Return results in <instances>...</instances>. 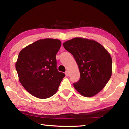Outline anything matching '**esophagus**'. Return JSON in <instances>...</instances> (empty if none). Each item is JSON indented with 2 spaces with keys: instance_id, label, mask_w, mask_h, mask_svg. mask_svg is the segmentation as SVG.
<instances>
[{
  "instance_id": "esophagus-1",
  "label": "esophagus",
  "mask_w": 129,
  "mask_h": 129,
  "mask_svg": "<svg viewBox=\"0 0 129 129\" xmlns=\"http://www.w3.org/2000/svg\"><path fill=\"white\" fill-rule=\"evenodd\" d=\"M65 75H66V76H69V72H68V71H65Z\"/></svg>"
}]
</instances>
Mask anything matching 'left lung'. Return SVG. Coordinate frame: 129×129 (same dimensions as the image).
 <instances>
[{
	"mask_svg": "<svg viewBox=\"0 0 129 129\" xmlns=\"http://www.w3.org/2000/svg\"><path fill=\"white\" fill-rule=\"evenodd\" d=\"M78 65L80 78L73 83L75 88L84 97L95 95L110 80L112 59L106 49L94 40L76 38L63 44Z\"/></svg>",
	"mask_w": 129,
	"mask_h": 129,
	"instance_id": "1",
	"label": "left lung"
}]
</instances>
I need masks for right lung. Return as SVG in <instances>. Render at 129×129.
<instances>
[{"instance_id":"right-lung-1","label":"right lung","mask_w":129,"mask_h":129,"mask_svg":"<svg viewBox=\"0 0 129 129\" xmlns=\"http://www.w3.org/2000/svg\"><path fill=\"white\" fill-rule=\"evenodd\" d=\"M61 42L57 39L39 40L19 54L16 69L19 81L27 91L41 99L53 95L65 74L57 69L56 54Z\"/></svg>"}]
</instances>
